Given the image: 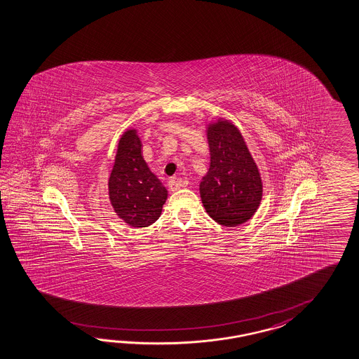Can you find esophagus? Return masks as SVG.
<instances>
[{
    "label": "esophagus",
    "instance_id": "obj_1",
    "mask_svg": "<svg viewBox=\"0 0 359 359\" xmlns=\"http://www.w3.org/2000/svg\"><path fill=\"white\" fill-rule=\"evenodd\" d=\"M182 180L180 179H177V177H172V179H170V182H168V187H170V191L171 192H176V191H179L180 188H182Z\"/></svg>",
    "mask_w": 359,
    "mask_h": 359
}]
</instances>
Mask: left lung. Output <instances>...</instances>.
<instances>
[{"label":"left lung","mask_w":359,"mask_h":359,"mask_svg":"<svg viewBox=\"0 0 359 359\" xmlns=\"http://www.w3.org/2000/svg\"><path fill=\"white\" fill-rule=\"evenodd\" d=\"M210 167L200 183L206 213L215 222L233 227L247 222L262 196L259 168L238 128L218 120L208 128Z\"/></svg>","instance_id":"8db88e82"}]
</instances>
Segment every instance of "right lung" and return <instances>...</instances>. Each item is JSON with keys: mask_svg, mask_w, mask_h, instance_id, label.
Masks as SVG:
<instances>
[{"mask_svg": "<svg viewBox=\"0 0 359 359\" xmlns=\"http://www.w3.org/2000/svg\"><path fill=\"white\" fill-rule=\"evenodd\" d=\"M136 130L118 141L116 159L108 180L109 200L117 215L132 227H147L162 213L167 189L146 165Z\"/></svg>", "mask_w": 359, "mask_h": 359, "instance_id": "add662e5", "label": "right lung"}]
</instances>
